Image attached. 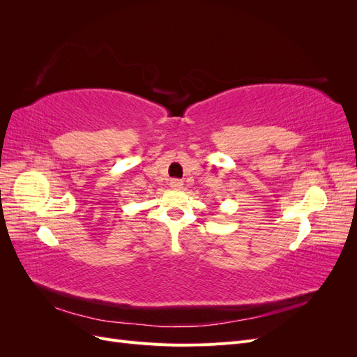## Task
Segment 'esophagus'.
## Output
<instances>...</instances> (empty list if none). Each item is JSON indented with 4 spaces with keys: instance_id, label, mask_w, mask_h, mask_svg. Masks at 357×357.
<instances>
[{
    "instance_id": "34e87169",
    "label": "esophagus",
    "mask_w": 357,
    "mask_h": 357,
    "mask_svg": "<svg viewBox=\"0 0 357 357\" xmlns=\"http://www.w3.org/2000/svg\"><path fill=\"white\" fill-rule=\"evenodd\" d=\"M169 186L172 190H180V189H183V181L178 178H172L169 181Z\"/></svg>"
}]
</instances>
